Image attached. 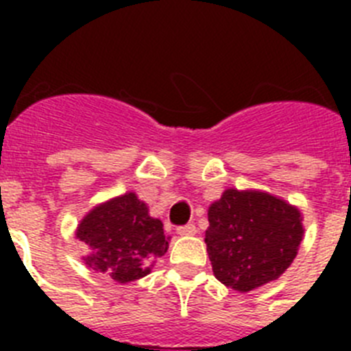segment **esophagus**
I'll use <instances>...</instances> for the list:
<instances>
[{
    "mask_svg": "<svg viewBox=\"0 0 351 351\" xmlns=\"http://www.w3.org/2000/svg\"><path fill=\"white\" fill-rule=\"evenodd\" d=\"M178 234L182 235V237H190V235L197 234V226H195V225L179 226V228H178Z\"/></svg>",
    "mask_w": 351,
    "mask_h": 351,
    "instance_id": "esophagus-1",
    "label": "esophagus"
}]
</instances>
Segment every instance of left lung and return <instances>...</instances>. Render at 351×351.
Segmentation results:
<instances>
[{
	"label": "left lung",
	"instance_id": "1",
	"mask_svg": "<svg viewBox=\"0 0 351 351\" xmlns=\"http://www.w3.org/2000/svg\"><path fill=\"white\" fill-rule=\"evenodd\" d=\"M206 244L216 280L251 291L278 280L304 237L302 213L262 190L228 188L207 210Z\"/></svg>",
	"mask_w": 351,
	"mask_h": 351
}]
</instances>
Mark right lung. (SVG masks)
I'll return each instance as SVG.
<instances>
[{
	"label": "right lung",
	"instance_id": "1",
	"mask_svg": "<svg viewBox=\"0 0 351 351\" xmlns=\"http://www.w3.org/2000/svg\"><path fill=\"white\" fill-rule=\"evenodd\" d=\"M75 237L88 250L84 263L121 285L147 276L170 241L161 219L133 191L93 207L77 225Z\"/></svg>",
	"mask_w": 351,
	"mask_h": 351
}]
</instances>
